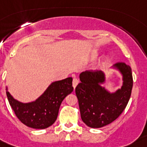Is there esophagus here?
<instances>
[{
  "instance_id": "esophagus-1",
  "label": "esophagus",
  "mask_w": 147,
  "mask_h": 147,
  "mask_svg": "<svg viewBox=\"0 0 147 147\" xmlns=\"http://www.w3.org/2000/svg\"><path fill=\"white\" fill-rule=\"evenodd\" d=\"M79 83V80L77 79V78H74V79L73 80V86H74V88L75 89V87L77 86V85Z\"/></svg>"
}]
</instances>
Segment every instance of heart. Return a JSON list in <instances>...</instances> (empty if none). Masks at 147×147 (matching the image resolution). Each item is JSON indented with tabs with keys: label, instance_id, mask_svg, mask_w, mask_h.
I'll return each instance as SVG.
<instances>
[{
	"label": "heart",
	"instance_id": "1",
	"mask_svg": "<svg viewBox=\"0 0 147 147\" xmlns=\"http://www.w3.org/2000/svg\"><path fill=\"white\" fill-rule=\"evenodd\" d=\"M107 58H105V59L103 60V62H102V63H103V64H104V63H106V62H107Z\"/></svg>",
	"mask_w": 147,
	"mask_h": 147
}]
</instances>
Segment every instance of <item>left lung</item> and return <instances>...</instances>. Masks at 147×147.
Masks as SVG:
<instances>
[{
    "mask_svg": "<svg viewBox=\"0 0 147 147\" xmlns=\"http://www.w3.org/2000/svg\"><path fill=\"white\" fill-rule=\"evenodd\" d=\"M113 69L122 76L120 88L113 92L102 85L107 75L101 70L84 71L80 74V83L75 89L83 122L91 128H100L110 124L127 107L131 96L133 76L131 68L124 63H117Z\"/></svg>",
    "mask_w": 147,
    "mask_h": 147,
    "instance_id": "obj_1",
    "label": "left lung"
}]
</instances>
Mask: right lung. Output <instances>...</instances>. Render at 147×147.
I'll return each instance as SVG.
<instances>
[{
	"label": "right lung",
	"instance_id": "obj_1",
	"mask_svg": "<svg viewBox=\"0 0 147 147\" xmlns=\"http://www.w3.org/2000/svg\"><path fill=\"white\" fill-rule=\"evenodd\" d=\"M72 81V77H67L52 82L38 98L28 103L13 98L7 86V96L17 117L24 124L34 129H45L55 122L62 101L74 90Z\"/></svg>",
	"mask_w": 147,
	"mask_h": 147
}]
</instances>
